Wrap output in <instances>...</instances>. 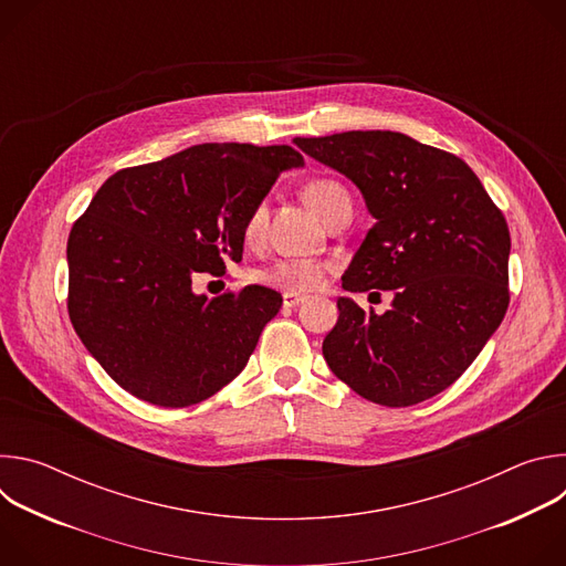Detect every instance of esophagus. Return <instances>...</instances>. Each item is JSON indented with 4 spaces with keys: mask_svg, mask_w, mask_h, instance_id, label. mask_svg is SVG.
Wrapping results in <instances>:
<instances>
[{
    "mask_svg": "<svg viewBox=\"0 0 566 566\" xmlns=\"http://www.w3.org/2000/svg\"><path fill=\"white\" fill-rule=\"evenodd\" d=\"M302 302H304L302 295H297V293H284V308H295V306H300Z\"/></svg>",
    "mask_w": 566,
    "mask_h": 566,
    "instance_id": "1",
    "label": "esophagus"
}]
</instances>
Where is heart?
<instances>
[{
  "label": "heart",
  "mask_w": 566,
  "mask_h": 566,
  "mask_svg": "<svg viewBox=\"0 0 566 566\" xmlns=\"http://www.w3.org/2000/svg\"><path fill=\"white\" fill-rule=\"evenodd\" d=\"M304 201L311 206V210L322 219L329 221L332 217L352 210V197L347 188L336 179H313L304 188ZM266 201H260L253 206V210L247 217L244 223V237L247 241H258L264 223H266ZM329 273V264L317 260H304V258H284L273 262L271 266L262 269L258 273V280L266 286L280 289L284 293H311L322 286Z\"/></svg>",
  "instance_id": "heart-1"
}]
</instances>
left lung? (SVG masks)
I'll list each match as a JSON object with an SVG mask.
<instances>
[{
    "label": "left lung",
    "mask_w": 566,
    "mask_h": 566,
    "mask_svg": "<svg viewBox=\"0 0 566 566\" xmlns=\"http://www.w3.org/2000/svg\"><path fill=\"white\" fill-rule=\"evenodd\" d=\"M293 143L352 179L376 219L343 289L391 291L378 315L338 297L322 343L332 371L363 398L408 408L450 387L509 308L511 232L468 164L398 132H343Z\"/></svg>",
    "instance_id": "obj_1"
}]
</instances>
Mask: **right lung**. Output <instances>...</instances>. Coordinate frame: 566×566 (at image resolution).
Segmentation results:
<instances>
[{"label":"right lung","instance_id":"1","mask_svg":"<svg viewBox=\"0 0 566 566\" xmlns=\"http://www.w3.org/2000/svg\"><path fill=\"white\" fill-rule=\"evenodd\" d=\"M302 166L291 145L203 143L101 186L69 232L66 308L125 391L188 408L247 367L282 295L253 284L206 297L192 280L241 262L249 212Z\"/></svg>","mask_w":566,"mask_h":566}]
</instances>
